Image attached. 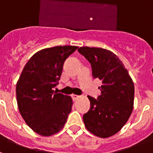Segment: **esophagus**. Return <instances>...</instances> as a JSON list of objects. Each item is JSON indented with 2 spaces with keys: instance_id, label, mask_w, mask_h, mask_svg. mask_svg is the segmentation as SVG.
<instances>
[{
  "instance_id": "1",
  "label": "esophagus",
  "mask_w": 153,
  "mask_h": 153,
  "mask_svg": "<svg viewBox=\"0 0 153 153\" xmlns=\"http://www.w3.org/2000/svg\"><path fill=\"white\" fill-rule=\"evenodd\" d=\"M72 97H73V99H74V100H77V99L79 97V96L75 95V94H73Z\"/></svg>"
}]
</instances>
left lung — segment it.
I'll return each instance as SVG.
<instances>
[{
	"mask_svg": "<svg viewBox=\"0 0 153 153\" xmlns=\"http://www.w3.org/2000/svg\"><path fill=\"white\" fill-rule=\"evenodd\" d=\"M78 51L91 64L93 78L102 81L97 100L88 96L90 108L83 115L85 126L99 137L113 136L126 123L133 109L132 79L112 51L89 47H79Z\"/></svg>",
	"mask_w": 153,
	"mask_h": 153,
	"instance_id": "1",
	"label": "left lung"
}]
</instances>
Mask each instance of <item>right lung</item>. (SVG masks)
<instances>
[{"label":"right lung","instance_id":"obj_1","mask_svg":"<svg viewBox=\"0 0 153 153\" xmlns=\"http://www.w3.org/2000/svg\"><path fill=\"white\" fill-rule=\"evenodd\" d=\"M56 46L36 52L26 63L16 86L19 111L28 126L43 136L56 134L71 112V97L53 89L58 84L64 61L77 49Z\"/></svg>","mask_w":153,"mask_h":153}]
</instances>
